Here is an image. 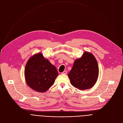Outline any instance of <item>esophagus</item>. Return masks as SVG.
Wrapping results in <instances>:
<instances>
[{
  "instance_id": "obj_1",
  "label": "esophagus",
  "mask_w": 123,
  "mask_h": 123,
  "mask_svg": "<svg viewBox=\"0 0 123 123\" xmlns=\"http://www.w3.org/2000/svg\"><path fill=\"white\" fill-rule=\"evenodd\" d=\"M61 74H67V72L66 71H64L63 72H62Z\"/></svg>"
}]
</instances>
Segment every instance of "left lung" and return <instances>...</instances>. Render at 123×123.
Segmentation results:
<instances>
[{"label":"left lung","mask_w":123,"mask_h":123,"mask_svg":"<svg viewBox=\"0 0 123 123\" xmlns=\"http://www.w3.org/2000/svg\"><path fill=\"white\" fill-rule=\"evenodd\" d=\"M99 75L97 62L90 52H85L76 59L68 76L72 85L80 90L89 89L96 83Z\"/></svg>","instance_id":"obj_1"}]
</instances>
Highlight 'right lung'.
I'll return each instance as SVG.
<instances>
[{"mask_svg": "<svg viewBox=\"0 0 123 123\" xmlns=\"http://www.w3.org/2000/svg\"><path fill=\"white\" fill-rule=\"evenodd\" d=\"M24 74L27 85L32 90L40 92H45L53 85L58 75L55 66L41 53L29 59L26 65Z\"/></svg>", "mask_w": 123, "mask_h": 123, "instance_id": "obj_1", "label": "right lung"}]
</instances>
